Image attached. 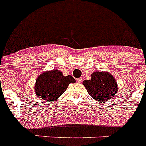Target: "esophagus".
<instances>
[{"instance_id": "obj_1", "label": "esophagus", "mask_w": 146, "mask_h": 146, "mask_svg": "<svg viewBox=\"0 0 146 146\" xmlns=\"http://www.w3.org/2000/svg\"><path fill=\"white\" fill-rule=\"evenodd\" d=\"M77 82H78V83H81V82H82V77L77 78Z\"/></svg>"}]
</instances>
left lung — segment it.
<instances>
[{"label": "left lung", "mask_w": 146, "mask_h": 146, "mask_svg": "<svg viewBox=\"0 0 146 146\" xmlns=\"http://www.w3.org/2000/svg\"><path fill=\"white\" fill-rule=\"evenodd\" d=\"M83 85L88 93L98 102H104L115 95L118 91L117 82L111 74L106 72H95L90 80H85Z\"/></svg>", "instance_id": "obj_1"}]
</instances>
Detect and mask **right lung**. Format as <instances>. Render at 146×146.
Listing matches in <instances>:
<instances>
[{
  "instance_id": "right-lung-1",
  "label": "right lung",
  "mask_w": 146,
  "mask_h": 146,
  "mask_svg": "<svg viewBox=\"0 0 146 146\" xmlns=\"http://www.w3.org/2000/svg\"><path fill=\"white\" fill-rule=\"evenodd\" d=\"M75 80L71 75L64 77L58 70L46 72L37 78L35 92L37 96L47 102H52L64 94L70 83Z\"/></svg>"
}]
</instances>
